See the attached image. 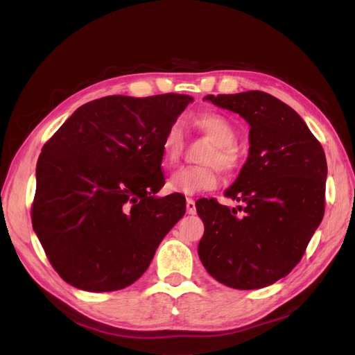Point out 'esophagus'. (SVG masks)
Returning a JSON list of instances; mask_svg holds the SVG:
<instances>
[{
    "label": "esophagus",
    "mask_w": 355,
    "mask_h": 355,
    "mask_svg": "<svg viewBox=\"0 0 355 355\" xmlns=\"http://www.w3.org/2000/svg\"><path fill=\"white\" fill-rule=\"evenodd\" d=\"M186 209H187V214H189V215L197 214V207H195V201L192 198L186 200Z\"/></svg>",
    "instance_id": "1"
}]
</instances>
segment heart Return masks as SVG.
I'll return each instance as SVG.
<instances>
[{"instance_id": "b5f03b06", "label": "heart", "mask_w": 355, "mask_h": 355, "mask_svg": "<svg viewBox=\"0 0 355 355\" xmlns=\"http://www.w3.org/2000/svg\"><path fill=\"white\" fill-rule=\"evenodd\" d=\"M195 125L205 132L214 148L202 157L201 166H184L169 180V189L183 195H197L212 191L220 183V171L232 172L238 168L239 157L235 148L236 130L230 120L218 112H201L193 119ZM184 146V131L182 120L172 122L162 140V153L166 163H175Z\"/></svg>"}]
</instances>
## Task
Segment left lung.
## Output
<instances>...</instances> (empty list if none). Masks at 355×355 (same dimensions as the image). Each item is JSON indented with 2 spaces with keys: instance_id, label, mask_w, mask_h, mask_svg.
<instances>
[{
  "instance_id": "8db88e82",
  "label": "left lung",
  "mask_w": 355,
  "mask_h": 355,
  "mask_svg": "<svg viewBox=\"0 0 355 355\" xmlns=\"http://www.w3.org/2000/svg\"><path fill=\"white\" fill-rule=\"evenodd\" d=\"M250 125V149L225 197L197 201L205 223L198 256L207 273L236 290L275 284L297 266L325 214L327 158L296 111L263 92L209 94Z\"/></svg>"
}]
</instances>
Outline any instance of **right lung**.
I'll return each instance as SVG.
<instances>
[{
    "instance_id": "obj_1",
    "label": "right lung",
    "mask_w": 355,
    "mask_h": 355,
    "mask_svg": "<svg viewBox=\"0 0 355 355\" xmlns=\"http://www.w3.org/2000/svg\"><path fill=\"white\" fill-rule=\"evenodd\" d=\"M193 99L107 96L82 105L36 164L32 224L51 267L79 290L116 291L148 270L186 212L164 186L162 140Z\"/></svg>"
}]
</instances>
